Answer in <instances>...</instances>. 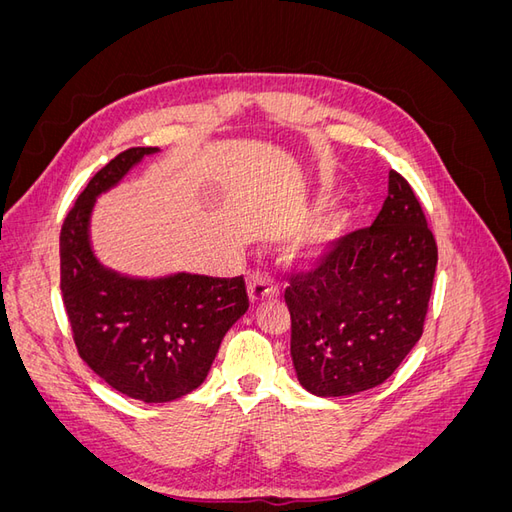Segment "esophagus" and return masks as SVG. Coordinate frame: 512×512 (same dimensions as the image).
I'll list each match as a JSON object with an SVG mask.
<instances>
[{
    "label": "esophagus",
    "mask_w": 512,
    "mask_h": 512,
    "mask_svg": "<svg viewBox=\"0 0 512 512\" xmlns=\"http://www.w3.org/2000/svg\"><path fill=\"white\" fill-rule=\"evenodd\" d=\"M247 292H250L252 303H260L265 299H275L280 294V286L269 273L256 271L247 277Z\"/></svg>",
    "instance_id": "34e87169"
}]
</instances>
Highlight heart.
<instances>
[{
    "label": "heart",
    "mask_w": 512,
    "mask_h": 512,
    "mask_svg": "<svg viewBox=\"0 0 512 512\" xmlns=\"http://www.w3.org/2000/svg\"><path fill=\"white\" fill-rule=\"evenodd\" d=\"M337 232H339V222H335V220H329V222L320 224L312 232V237H309V241H307L309 254H316V252L324 250V247H327L337 237Z\"/></svg>",
    "instance_id": "obj_1"
}]
</instances>
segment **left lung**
Instances as JSON below:
<instances>
[{
    "label": "left lung",
    "instance_id": "8db88e82",
    "mask_svg": "<svg viewBox=\"0 0 512 512\" xmlns=\"http://www.w3.org/2000/svg\"><path fill=\"white\" fill-rule=\"evenodd\" d=\"M436 237L412 185L395 170L374 224L327 245L312 271H288L290 354L318 397L382 384L423 335Z\"/></svg>",
    "mask_w": 512,
    "mask_h": 512
}]
</instances>
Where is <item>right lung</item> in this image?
<instances>
[{
	"instance_id": "1",
	"label": "right lung",
	"mask_w": 512,
	"mask_h": 512,
	"mask_svg": "<svg viewBox=\"0 0 512 512\" xmlns=\"http://www.w3.org/2000/svg\"><path fill=\"white\" fill-rule=\"evenodd\" d=\"M158 147H132L91 177L59 235L61 297L81 359L115 391L164 404L205 382L226 331L250 307L245 280L177 273L134 280L89 247L96 196Z\"/></svg>"
}]
</instances>
